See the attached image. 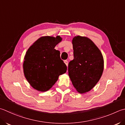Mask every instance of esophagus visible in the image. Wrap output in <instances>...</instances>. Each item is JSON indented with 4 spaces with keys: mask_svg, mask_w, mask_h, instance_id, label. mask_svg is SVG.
<instances>
[{
    "mask_svg": "<svg viewBox=\"0 0 125 125\" xmlns=\"http://www.w3.org/2000/svg\"><path fill=\"white\" fill-rule=\"evenodd\" d=\"M64 63L65 64V65L67 66L68 67V61H67V60H65V61H64Z\"/></svg>",
    "mask_w": 125,
    "mask_h": 125,
    "instance_id": "obj_1",
    "label": "esophagus"
}]
</instances>
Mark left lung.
Segmentation results:
<instances>
[{
  "label": "left lung",
  "mask_w": 125,
  "mask_h": 125,
  "mask_svg": "<svg viewBox=\"0 0 125 125\" xmlns=\"http://www.w3.org/2000/svg\"><path fill=\"white\" fill-rule=\"evenodd\" d=\"M74 60L68 64V75L80 94L89 92L99 82L104 68L103 56L99 49L87 37L73 38Z\"/></svg>",
  "instance_id": "8db88e82"
}]
</instances>
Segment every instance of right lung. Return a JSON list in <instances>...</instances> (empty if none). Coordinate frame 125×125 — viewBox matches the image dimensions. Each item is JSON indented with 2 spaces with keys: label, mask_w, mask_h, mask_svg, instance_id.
Segmentation results:
<instances>
[{
  "label": "right lung",
  "mask_w": 125,
  "mask_h": 125,
  "mask_svg": "<svg viewBox=\"0 0 125 125\" xmlns=\"http://www.w3.org/2000/svg\"><path fill=\"white\" fill-rule=\"evenodd\" d=\"M62 40L60 36L41 37L26 51L23 64L24 74L31 86L38 91H48L59 76L67 72L60 52L54 49Z\"/></svg>",
  "instance_id": "obj_1"
}]
</instances>
